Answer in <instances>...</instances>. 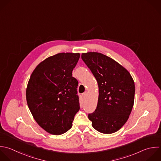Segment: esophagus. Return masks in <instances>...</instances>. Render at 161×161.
<instances>
[{
    "label": "esophagus",
    "mask_w": 161,
    "mask_h": 161,
    "mask_svg": "<svg viewBox=\"0 0 161 161\" xmlns=\"http://www.w3.org/2000/svg\"><path fill=\"white\" fill-rule=\"evenodd\" d=\"M87 94H88V92H87V91H85V92L82 94V96H83V97H84V98L86 97H87Z\"/></svg>",
    "instance_id": "34e87169"
}]
</instances>
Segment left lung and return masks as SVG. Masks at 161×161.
Segmentation results:
<instances>
[{
  "label": "left lung",
  "instance_id": "1",
  "mask_svg": "<svg viewBox=\"0 0 161 161\" xmlns=\"http://www.w3.org/2000/svg\"><path fill=\"white\" fill-rule=\"evenodd\" d=\"M81 57L99 87L96 109L88 118L97 131L105 134L114 133L125 124L131 112L134 80L124 67L105 55L93 52L83 53Z\"/></svg>",
  "mask_w": 161,
  "mask_h": 161
}]
</instances>
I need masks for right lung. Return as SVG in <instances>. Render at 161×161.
Segmentation results:
<instances>
[{
	"label": "right lung",
	"mask_w": 161,
	"mask_h": 161,
	"mask_svg": "<svg viewBox=\"0 0 161 161\" xmlns=\"http://www.w3.org/2000/svg\"><path fill=\"white\" fill-rule=\"evenodd\" d=\"M79 53H60L40 63L32 72L26 96L36 123L48 133L58 135L72 126L80 109L77 80L72 70Z\"/></svg>",
	"instance_id": "1"
}]
</instances>
